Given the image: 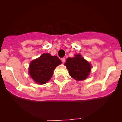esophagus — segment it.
Here are the masks:
<instances>
[{"instance_id": "esophagus-1", "label": "esophagus", "mask_w": 122, "mask_h": 122, "mask_svg": "<svg viewBox=\"0 0 122 122\" xmlns=\"http://www.w3.org/2000/svg\"><path fill=\"white\" fill-rule=\"evenodd\" d=\"M61 61H62V62H64L65 61H66V58H61Z\"/></svg>"}]
</instances>
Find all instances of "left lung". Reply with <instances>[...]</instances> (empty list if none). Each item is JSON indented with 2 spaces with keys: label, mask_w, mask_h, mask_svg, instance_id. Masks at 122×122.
Masks as SVG:
<instances>
[{
  "label": "left lung",
  "mask_w": 122,
  "mask_h": 122,
  "mask_svg": "<svg viewBox=\"0 0 122 122\" xmlns=\"http://www.w3.org/2000/svg\"><path fill=\"white\" fill-rule=\"evenodd\" d=\"M65 65L68 70L69 74L77 80L81 81L88 77L91 71V65L80 54L75 55V57L67 59Z\"/></svg>",
  "instance_id": "left-lung-1"
}]
</instances>
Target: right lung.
<instances>
[{"label":"right lung","instance_id":"obj_1","mask_svg":"<svg viewBox=\"0 0 122 122\" xmlns=\"http://www.w3.org/2000/svg\"><path fill=\"white\" fill-rule=\"evenodd\" d=\"M61 64V60L56 56L43 54L30 62L29 73L36 83L45 84L52 77L54 69Z\"/></svg>","mask_w":122,"mask_h":122}]
</instances>
